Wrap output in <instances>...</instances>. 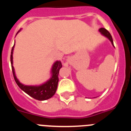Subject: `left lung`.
Returning <instances> with one entry per match:
<instances>
[{"mask_svg": "<svg viewBox=\"0 0 131 131\" xmlns=\"http://www.w3.org/2000/svg\"><path fill=\"white\" fill-rule=\"evenodd\" d=\"M98 31H99V32L101 33V35H102L103 36H104L105 37H106L107 39H109V40H110V41L111 42V43H112V46L114 47L113 39H112V35H111L110 33V32H109L108 31H107V30H106L105 28H100V29H99V30H98Z\"/></svg>", "mask_w": 131, "mask_h": 131, "instance_id": "1", "label": "left lung"}]
</instances>
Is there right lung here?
<instances>
[{"label": "right lung", "instance_id": "add662e5", "mask_svg": "<svg viewBox=\"0 0 131 131\" xmlns=\"http://www.w3.org/2000/svg\"><path fill=\"white\" fill-rule=\"evenodd\" d=\"M21 30V29L16 35L19 33ZM15 42L14 47H12L11 51V56H10V62H11L12 69L13 72V75L14 77L15 81L17 83L19 88L23 91L27 93L28 95L35 98L36 100L42 101V100H48L49 98H52L55 94L58 87V83L59 81L58 75L60 69L62 68V65L60 60H56L50 69V78L48 79L46 82L39 84V85H25L22 84L17 78L15 72L14 68L13 66V52L14 49Z\"/></svg>", "mask_w": 131, "mask_h": 131}]
</instances>
